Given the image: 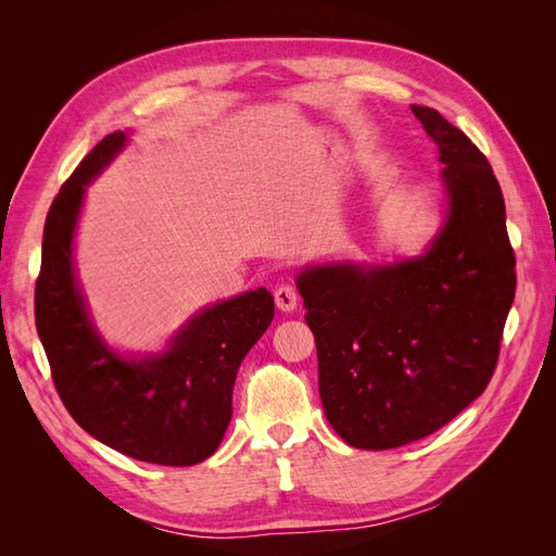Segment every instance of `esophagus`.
Returning <instances> with one entry per match:
<instances>
[{
  "instance_id": "34e87169",
  "label": "esophagus",
  "mask_w": 556,
  "mask_h": 556,
  "mask_svg": "<svg viewBox=\"0 0 556 556\" xmlns=\"http://www.w3.org/2000/svg\"><path fill=\"white\" fill-rule=\"evenodd\" d=\"M274 299H276V306L285 313H290L296 308L299 304V294H296V288L290 282H282L278 285V288L274 290Z\"/></svg>"
}]
</instances>
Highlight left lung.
I'll return each mask as SVG.
<instances>
[{"instance_id":"1","label":"left lung","mask_w":556,"mask_h":556,"mask_svg":"<svg viewBox=\"0 0 556 556\" xmlns=\"http://www.w3.org/2000/svg\"><path fill=\"white\" fill-rule=\"evenodd\" d=\"M410 109L445 164L439 237L415 260L325 264L296 276L325 415L359 450L425 439L484 392L517 285L490 162L439 111Z\"/></svg>"}]
</instances>
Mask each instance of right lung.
<instances>
[{
	"label": "right lung",
	"instance_id": "right-lung-1",
	"mask_svg": "<svg viewBox=\"0 0 556 556\" xmlns=\"http://www.w3.org/2000/svg\"><path fill=\"white\" fill-rule=\"evenodd\" d=\"M113 131L60 188L43 227L35 319L64 408L97 441L131 459L192 466L220 445L248 350L274 319L264 288L197 313L153 357H121L92 327L74 274V233L86 185L121 153Z\"/></svg>",
	"mask_w": 556,
	"mask_h": 556
}]
</instances>
